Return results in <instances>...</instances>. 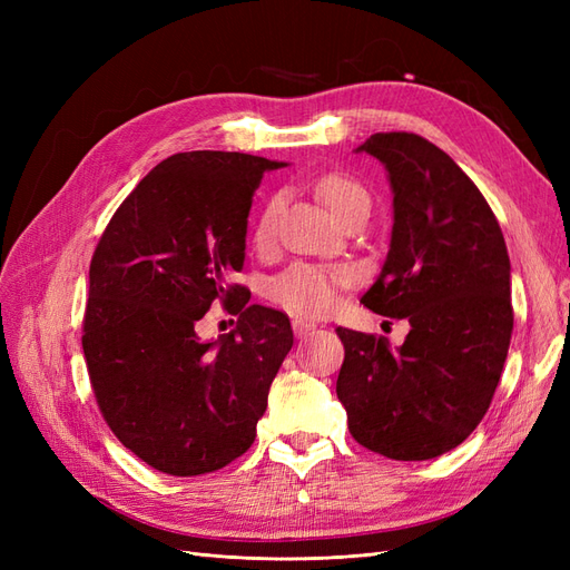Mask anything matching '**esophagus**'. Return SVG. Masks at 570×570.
I'll return each mask as SVG.
<instances>
[{
  "label": "esophagus",
  "instance_id": "34e87169",
  "mask_svg": "<svg viewBox=\"0 0 570 570\" xmlns=\"http://www.w3.org/2000/svg\"><path fill=\"white\" fill-rule=\"evenodd\" d=\"M292 331H295L297 337H306L312 331H316V323L304 321V318H295L292 321Z\"/></svg>",
  "mask_w": 570,
  "mask_h": 570
}]
</instances>
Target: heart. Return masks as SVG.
I'll list each match as a JSON object with an SVG mask.
<instances>
[{
  "label": "heart",
  "mask_w": 570,
  "mask_h": 570,
  "mask_svg": "<svg viewBox=\"0 0 570 570\" xmlns=\"http://www.w3.org/2000/svg\"><path fill=\"white\" fill-rule=\"evenodd\" d=\"M316 193L340 220H347L356 212H371L366 187L344 174H327L316 183ZM278 216V199H271L256 220L254 243H271ZM354 281V268L344 264H289L268 283V297L297 316H323L337 302L340 287Z\"/></svg>",
  "instance_id": "b5f03b06"
}]
</instances>
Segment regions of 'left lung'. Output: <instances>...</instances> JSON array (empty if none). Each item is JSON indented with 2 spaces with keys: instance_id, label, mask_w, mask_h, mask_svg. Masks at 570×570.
<instances>
[{
  "instance_id": "left-lung-1",
  "label": "left lung",
  "mask_w": 570,
  "mask_h": 570,
  "mask_svg": "<svg viewBox=\"0 0 570 570\" xmlns=\"http://www.w3.org/2000/svg\"><path fill=\"white\" fill-rule=\"evenodd\" d=\"M383 161L394 226L385 266L361 302L406 318L402 347L337 327V400L352 438L396 461L454 450L485 416L513 331L502 228L475 183L416 132H375L358 147Z\"/></svg>"
}]
</instances>
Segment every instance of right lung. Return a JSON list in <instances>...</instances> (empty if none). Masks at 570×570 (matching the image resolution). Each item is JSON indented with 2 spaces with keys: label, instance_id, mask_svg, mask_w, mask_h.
<instances>
[{
  "label": "right lung",
  "instance_id": "right-lung-1",
  "mask_svg": "<svg viewBox=\"0 0 570 570\" xmlns=\"http://www.w3.org/2000/svg\"><path fill=\"white\" fill-rule=\"evenodd\" d=\"M281 161L180 151L118 206L90 262L82 352L97 406L120 444L168 475H202L243 456L292 350L283 312L230 283L245 264L252 197ZM238 327L202 343L212 305Z\"/></svg>",
  "mask_w": 570,
  "mask_h": 570
}]
</instances>
